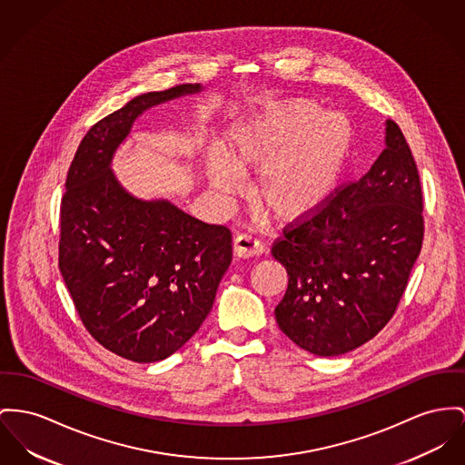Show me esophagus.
Segmentation results:
<instances>
[{
  "instance_id": "esophagus-1",
  "label": "esophagus",
  "mask_w": 465,
  "mask_h": 465,
  "mask_svg": "<svg viewBox=\"0 0 465 465\" xmlns=\"http://www.w3.org/2000/svg\"><path fill=\"white\" fill-rule=\"evenodd\" d=\"M232 252L238 257H253V255H261L264 252V247L261 242H257L250 234H240L232 242Z\"/></svg>"
}]
</instances>
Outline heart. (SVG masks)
<instances>
[{"label":"heart","instance_id":"1","mask_svg":"<svg viewBox=\"0 0 465 465\" xmlns=\"http://www.w3.org/2000/svg\"><path fill=\"white\" fill-rule=\"evenodd\" d=\"M352 144L354 128L345 114L326 113L309 98H291L229 124L223 155H208L206 176L218 193L236 195L243 176L259 173L255 204L280 223H300L330 203Z\"/></svg>","mask_w":465,"mask_h":465}]
</instances>
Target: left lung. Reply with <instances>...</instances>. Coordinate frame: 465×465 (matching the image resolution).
<instances>
[{"instance_id": "obj_1", "label": "left lung", "mask_w": 465, "mask_h": 465, "mask_svg": "<svg viewBox=\"0 0 465 465\" xmlns=\"http://www.w3.org/2000/svg\"><path fill=\"white\" fill-rule=\"evenodd\" d=\"M371 171L272 248L289 283L275 309L280 330L315 356H341L393 317L423 243L418 167L399 124Z\"/></svg>"}]
</instances>
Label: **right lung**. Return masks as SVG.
Returning <instances> with one entry per match:
<instances>
[{
	"label": "right lung",
	"instance_id": "obj_1",
	"mask_svg": "<svg viewBox=\"0 0 465 465\" xmlns=\"http://www.w3.org/2000/svg\"><path fill=\"white\" fill-rule=\"evenodd\" d=\"M199 92L182 84L132 98L88 130L64 183L63 280L94 341L135 363L165 360L192 339L232 257L227 227L165 199H139L111 169L144 111Z\"/></svg>",
	"mask_w": 465,
	"mask_h": 465
}]
</instances>
